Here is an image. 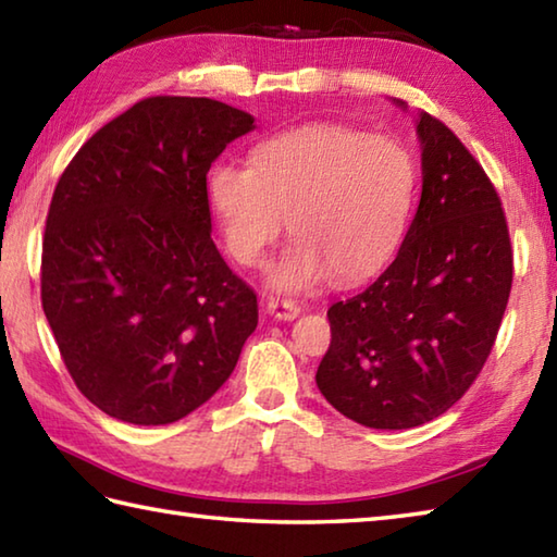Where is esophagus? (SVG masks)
<instances>
[{"label":"esophagus","mask_w":557,"mask_h":557,"mask_svg":"<svg viewBox=\"0 0 557 557\" xmlns=\"http://www.w3.org/2000/svg\"><path fill=\"white\" fill-rule=\"evenodd\" d=\"M268 313L275 315L277 321H294L301 313V307L292 299H280V297H270L268 299Z\"/></svg>","instance_id":"1"}]
</instances>
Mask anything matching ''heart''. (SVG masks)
I'll return each mask as SVG.
<instances>
[{
    "instance_id": "heart-1",
    "label": "heart",
    "mask_w": 557,
    "mask_h": 557,
    "mask_svg": "<svg viewBox=\"0 0 557 557\" xmlns=\"http://www.w3.org/2000/svg\"><path fill=\"white\" fill-rule=\"evenodd\" d=\"M416 185V157L400 139L335 123L272 135L250 151V166L216 163L207 178L238 265H263L289 216L294 242L270 270L280 292L376 275L403 242Z\"/></svg>"
}]
</instances>
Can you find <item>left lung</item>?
I'll return each instance as SVG.
<instances>
[{"instance_id":"obj_1","label":"left lung","mask_w":557,"mask_h":557,"mask_svg":"<svg viewBox=\"0 0 557 557\" xmlns=\"http://www.w3.org/2000/svg\"><path fill=\"white\" fill-rule=\"evenodd\" d=\"M418 137L416 220L394 263L329 309L331 347L315 372L337 412L374 430L418 428L471 388L515 275L507 216L481 163L430 113Z\"/></svg>"}]
</instances>
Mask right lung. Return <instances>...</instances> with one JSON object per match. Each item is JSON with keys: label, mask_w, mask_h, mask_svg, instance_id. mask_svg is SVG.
<instances>
[{"label": "right lung", "mask_w": 557, "mask_h": 557, "mask_svg": "<svg viewBox=\"0 0 557 557\" xmlns=\"http://www.w3.org/2000/svg\"><path fill=\"white\" fill-rule=\"evenodd\" d=\"M253 117L149 96L84 141L54 185L40 299L76 388L106 416L169 424L232 376L258 299L212 242L207 171Z\"/></svg>", "instance_id": "obj_1"}]
</instances>
